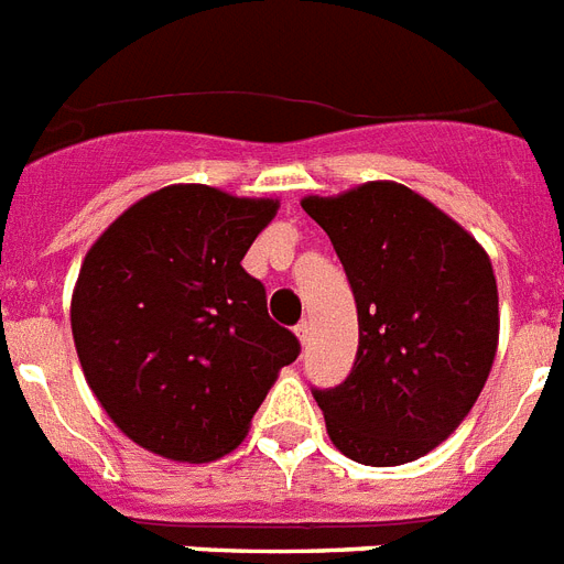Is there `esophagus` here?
<instances>
[{
  "label": "esophagus",
  "mask_w": 564,
  "mask_h": 564,
  "mask_svg": "<svg viewBox=\"0 0 564 564\" xmlns=\"http://www.w3.org/2000/svg\"><path fill=\"white\" fill-rule=\"evenodd\" d=\"M295 336H297V341H301V345H306V341H310V322L297 324Z\"/></svg>",
  "instance_id": "1"
}]
</instances>
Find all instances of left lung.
I'll return each instance as SVG.
<instances>
[{
	"mask_svg": "<svg viewBox=\"0 0 564 564\" xmlns=\"http://www.w3.org/2000/svg\"><path fill=\"white\" fill-rule=\"evenodd\" d=\"M327 231L359 313L350 377L313 397L333 446L356 464L429 455L478 400L498 347L487 251L437 205L397 182L304 196Z\"/></svg>",
	"mask_w": 564,
	"mask_h": 564,
	"instance_id": "1",
	"label": "left lung"
}]
</instances>
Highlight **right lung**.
I'll return each mask as SVG.
<instances>
[{
	"label": "right lung",
	"mask_w": 564,
	"mask_h": 564,
	"mask_svg": "<svg viewBox=\"0 0 564 564\" xmlns=\"http://www.w3.org/2000/svg\"><path fill=\"white\" fill-rule=\"evenodd\" d=\"M278 199L167 185L123 210L86 251L72 295L77 359L100 409L132 443L208 464L249 432L295 333L267 313L240 267Z\"/></svg>",
	"instance_id": "1"
}]
</instances>
